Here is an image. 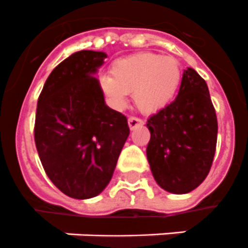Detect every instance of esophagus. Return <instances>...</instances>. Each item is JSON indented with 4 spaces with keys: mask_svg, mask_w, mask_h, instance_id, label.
I'll list each match as a JSON object with an SVG mask.
<instances>
[{
    "mask_svg": "<svg viewBox=\"0 0 248 248\" xmlns=\"http://www.w3.org/2000/svg\"><path fill=\"white\" fill-rule=\"evenodd\" d=\"M139 126H143V121L140 118H136V117H130L128 118V127L134 130V128H138Z\"/></svg>",
    "mask_w": 248,
    "mask_h": 248,
    "instance_id": "esophagus-1",
    "label": "esophagus"
}]
</instances>
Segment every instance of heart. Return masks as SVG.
<instances>
[{"instance_id":"b5f03b06","label":"heart","mask_w":248,"mask_h":248,"mask_svg":"<svg viewBox=\"0 0 248 248\" xmlns=\"http://www.w3.org/2000/svg\"><path fill=\"white\" fill-rule=\"evenodd\" d=\"M110 76H101L100 86L110 103L122 108L132 93L143 113H155L172 101L181 82L180 64L172 56L139 52L117 59Z\"/></svg>"}]
</instances>
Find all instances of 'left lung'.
Here are the masks:
<instances>
[{
	"instance_id": "left-lung-1",
	"label": "left lung",
	"mask_w": 248,
	"mask_h": 248,
	"mask_svg": "<svg viewBox=\"0 0 248 248\" xmlns=\"http://www.w3.org/2000/svg\"><path fill=\"white\" fill-rule=\"evenodd\" d=\"M147 158L155 183L173 194L196 189L215 155L217 120L207 83L193 68L183 73L176 99L149 117Z\"/></svg>"
}]
</instances>
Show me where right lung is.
<instances>
[{"mask_svg": "<svg viewBox=\"0 0 248 248\" xmlns=\"http://www.w3.org/2000/svg\"><path fill=\"white\" fill-rule=\"evenodd\" d=\"M107 54L82 50L46 79L37 103L34 141L45 172L76 200L100 194L130 134L127 118L105 104L97 71Z\"/></svg>", "mask_w": 248, "mask_h": 248, "instance_id": "right-lung-1", "label": "right lung"}]
</instances>
